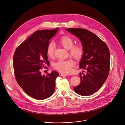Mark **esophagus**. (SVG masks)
I'll return each instance as SVG.
<instances>
[{
	"label": "esophagus",
	"mask_w": 125,
	"mask_h": 125,
	"mask_svg": "<svg viewBox=\"0 0 125 125\" xmlns=\"http://www.w3.org/2000/svg\"><path fill=\"white\" fill-rule=\"evenodd\" d=\"M59 76H68L67 74H65V73H61V72L59 73Z\"/></svg>",
	"instance_id": "obj_1"
}]
</instances>
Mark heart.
<instances>
[{
    "label": "heart",
    "mask_w": 125,
    "mask_h": 125,
    "mask_svg": "<svg viewBox=\"0 0 125 125\" xmlns=\"http://www.w3.org/2000/svg\"><path fill=\"white\" fill-rule=\"evenodd\" d=\"M74 39L70 36L65 35L62 36L58 40V43L66 49L69 50L70 56L75 60L80 59L83 56L84 49L82 45L80 44H74ZM55 45L54 43L49 42L46 47V54L52 58L54 55ZM75 62L72 59L66 60H58L53 65L54 69L64 72L69 73L72 67L74 65Z\"/></svg>",
    "instance_id": "b5f03b06"
}]
</instances>
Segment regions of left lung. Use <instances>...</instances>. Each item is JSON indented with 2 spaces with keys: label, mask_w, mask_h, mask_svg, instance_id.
<instances>
[{
  "label": "left lung",
  "mask_w": 125,
  "mask_h": 125,
  "mask_svg": "<svg viewBox=\"0 0 125 125\" xmlns=\"http://www.w3.org/2000/svg\"><path fill=\"white\" fill-rule=\"evenodd\" d=\"M66 30L78 37L84 49L80 68L86 69L79 74L80 84L74 87L77 94L90 95L102 86L106 80L110 70V51L105 42L94 33L82 28H68ZM84 72V71H83Z\"/></svg>",
  "instance_id": "1"
}]
</instances>
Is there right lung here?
Listing matches in <instances>:
<instances>
[{
	"label": "right lung",
	"instance_id": "right-lung-1",
	"mask_svg": "<svg viewBox=\"0 0 125 125\" xmlns=\"http://www.w3.org/2000/svg\"><path fill=\"white\" fill-rule=\"evenodd\" d=\"M58 28L35 31L15 50L13 68L16 81L29 96L38 100L51 96L55 90L56 78L59 74L55 71L42 76L41 70L49 65L46 47ZM46 69V68H45Z\"/></svg>",
	"mask_w": 125,
	"mask_h": 125
}]
</instances>
